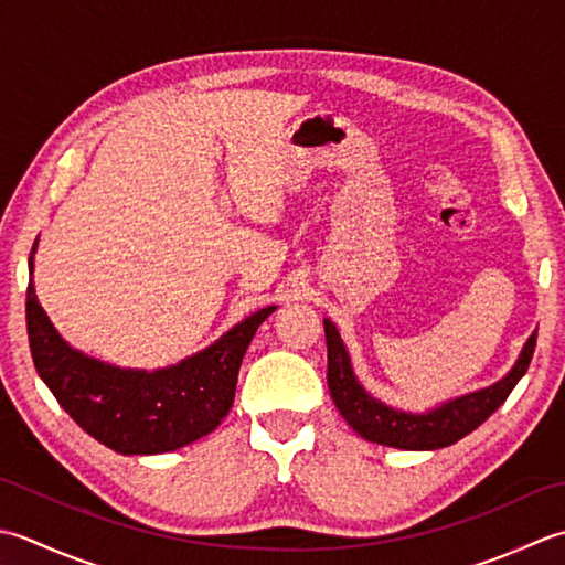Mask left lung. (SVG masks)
Masks as SVG:
<instances>
[{
    "instance_id": "8db88e82",
    "label": "left lung",
    "mask_w": 565,
    "mask_h": 565,
    "mask_svg": "<svg viewBox=\"0 0 565 565\" xmlns=\"http://www.w3.org/2000/svg\"><path fill=\"white\" fill-rule=\"evenodd\" d=\"M327 333V383L333 405L341 412V417L349 422V427L363 436L365 441L407 448V451H434V448L451 446L466 434L478 429L490 414L510 397L514 385L526 373L532 363L536 331L526 339L520 359L512 365V371L490 387L476 390V393L460 395L456 399L444 402L441 407L429 412L414 414L387 407L385 402L375 399L355 377L349 351L343 347L337 327L324 319Z\"/></svg>"
}]
</instances>
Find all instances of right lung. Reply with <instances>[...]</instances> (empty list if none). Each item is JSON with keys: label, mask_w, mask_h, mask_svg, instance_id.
Instances as JSON below:
<instances>
[{"label": "right lung", "mask_w": 565, "mask_h": 565, "mask_svg": "<svg viewBox=\"0 0 565 565\" xmlns=\"http://www.w3.org/2000/svg\"><path fill=\"white\" fill-rule=\"evenodd\" d=\"M273 312L275 307L258 309L178 365L131 371L67 347L39 305L33 278L26 290L29 347L41 380L92 439L124 456L175 451L214 431L234 405L253 333Z\"/></svg>", "instance_id": "obj_1"}]
</instances>
